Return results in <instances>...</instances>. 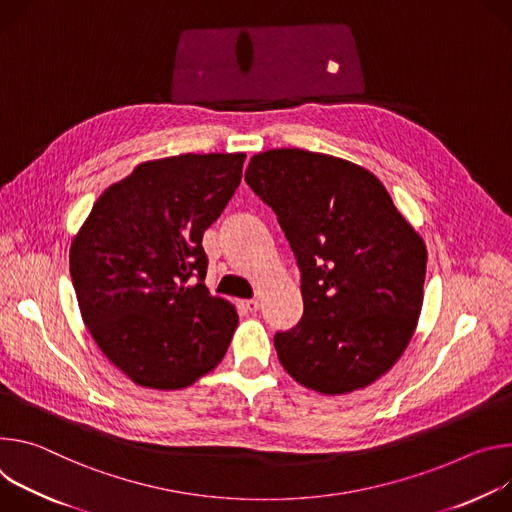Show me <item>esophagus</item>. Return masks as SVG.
<instances>
[{
  "instance_id": "1",
  "label": "esophagus",
  "mask_w": 512,
  "mask_h": 512,
  "mask_svg": "<svg viewBox=\"0 0 512 512\" xmlns=\"http://www.w3.org/2000/svg\"><path fill=\"white\" fill-rule=\"evenodd\" d=\"M242 307H244L246 311H250V313H256V311L260 309V303H258L256 299H250V301H244Z\"/></svg>"
}]
</instances>
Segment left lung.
<instances>
[{"label": "left lung", "mask_w": 512, "mask_h": 512, "mask_svg": "<svg viewBox=\"0 0 512 512\" xmlns=\"http://www.w3.org/2000/svg\"><path fill=\"white\" fill-rule=\"evenodd\" d=\"M246 183L278 217L301 270L303 317L274 335L299 384L344 394L372 384L409 346L427 248L370 170L301 148L250 158Z\"/></svg>", "instance_id": "1"}]
</instances>
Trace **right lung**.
<instances>
[{
  "label": "right lung",
  "mask_w": 512,
  "mask_h": 512,
  "mask_svg": "<svg viewBox=\"0 0 512 512\" xmlns=\"http://www.w3.org/2000/svg\"><path fill=\"white\" fill-rule=\"evenodd\" d=\"M246 154H179L107 187L71 244L81 317L136 384L179 390L213 370L238 327L205 287L203 232L242 181Z\"/></svg>",
  "instance_id": "1"
}]
</instances>
